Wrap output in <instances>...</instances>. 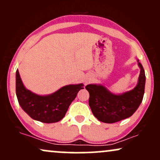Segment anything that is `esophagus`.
I'll use <instances>...</instances> for the list:
<instances>
[{"instance_id": "34e87169", "label": "esophagus", "mask_w": 160, "mask_h": 160, "mask_svg": "<svg viewBox=\"0 0 160 160\" xmlns=\"http://www.w3.org/2000/svg\"><path fill=\"white\" fill-rule=\"evenodd\" d=\"M89 81H90V80H89V79H87V80H85V83H86V84L89 83Z\"/></svg>"}]
</instances>
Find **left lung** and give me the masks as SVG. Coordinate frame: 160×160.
I'll return each mask as SVG.
<instances>
[{"label":"left lung","instance_id":"obj_1","mask_svg":"<svg viewBox=\"0 0 160 160\" xmlns=\"http://www.w3.org/2000/svg\"><path fill=\"white\" fill-rule=\"evenodd\" d=\"M141 71L136 86L132 90L115 95L105 86L89 84L86 86L89 93V104L93 115L101 122L113 123L131 117L143 100L145 86L144 68L138 60Z\"/></svg>","mask_w":160,"mask_h":160}]
</instances>
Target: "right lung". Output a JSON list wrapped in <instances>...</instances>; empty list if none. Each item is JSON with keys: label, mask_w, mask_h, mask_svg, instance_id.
I'll return each mask as SVG.
<instances>
[{"label": "right lung", "mask_w": 160, "mask_h": 160, "mask_svg": "<svg viewBox=\"0 0 160 160\" xmlns=\"http://www.w3.org/2000/svg\"><path fill=\"white\" fill-rule=\"evenodd\" d=\"M82 89V83L71 84L50 95H39L27 89L23 85L19 71L16 73V92L20 106L33 120L45 123L61 120Z\"/></svg>", "instance_id": "add662e5"}]
</instances>
